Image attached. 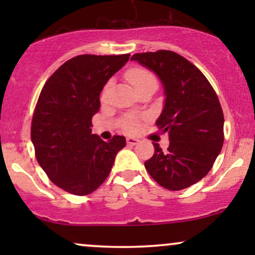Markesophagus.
Returning a JSON list of instances; mask_svg holds the SVG:
<instances>
[{
  "mask_svg": "<svg viewBox=\"0 0 255 255\" xmlns=\"http://www.w3.org/2000/svg\"><path fill=\"white\" fill-rule=\"evenodd\" d=\"M127 142L128 145H132V146H134V145H137L138 142H139V140L137 138H132V137H128V138H127Z\"/></svg>",
  "mask_w": 255,
  "mask_h": 255,
  "instance_id": "1",
  "label": "esophagus"
}]
</instances>
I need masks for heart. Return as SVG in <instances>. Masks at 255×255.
Segmentation results:
<instances>
[{"mask_svg":"<svg viewBox=\"0 0 255 255\" xmlns=\"http://www.w3.org/2000/svg\"><path fill=\"white\" fill-rule=\"evenodd\" d=\"M127 79L128 81L131 83V86L133 87L134 90H137L141 87L147 86V85H152V86H156V79L154 74L148 69L142 68V67H133L131 69H128L127 73ZM109 88V85L106 86V88L103 90V96L107 94V90ZM137 122L134 120H127L123 123V128L125 131L128 132H133L137 130Z\"/></svg>","mask_w":255,"mask_h":255,"instance_id":"heart-1","label":"heart"}]
</instances>
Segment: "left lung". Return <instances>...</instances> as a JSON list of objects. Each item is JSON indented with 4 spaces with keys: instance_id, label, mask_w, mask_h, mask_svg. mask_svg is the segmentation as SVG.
<instances>
[{
    "instance_id": "left-lung-1",
    "label": "left lung",
    "mask_w": 255,
    "mask_h": 255,
    "mask_svg": "<svg viewBox=\"0 0 255 255\" xmlns=\"http://www.w3.org/2000/svg\"><path fill=\"white\" fill-rule=\"evenodd\" d=\"M131 60L155 73L165 94L155 124L168 133L169 146L162 151L154 142V154L145 168L166 189L193 186L210 172L224 142V115L218 97L203 73L175 52L135 53Z\"/></svg>"
}]
</instances>
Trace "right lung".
Masks as SVG:
<instances>
[{
  "instance_id": "right-lung-1",
  "label": "right lung",
  "mask_w": 255,
  "mask_h": 255,
  "mask_svg": "<svg viewBox=\"0 0 255 255\" xmlns=\"http://www.w3.org/2000/svg\"><path fill=\"white\" fill-rule=\"evenodd\" d=\"M130 54H82L69 59L41 89L31 124L37 161L52 182L78 196L95 191L109 175L123 135L104 141L92 133L100 94Z\"/></svg>"
}]
</instances>
